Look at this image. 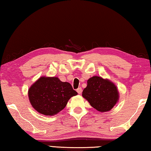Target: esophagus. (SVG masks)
I'll return each mask as SVG.
<instances>
[{
	"instance_id": "1",
	"label": "esophagus",
	"mask_w": 151,
	"mask_h": 151,
	"mask_svg": "<svg viewBox=\"0 0 151 151\" xmlns=\"http://www.w3.org/2000/svg\"><path fill=\"white\" fill-rule=\"evenodd\" d=\"M76 91H77V93L79 94H81L82 93V92H83V90H82L81 88H77V90H76Z\"/></svg>"
}]
</instances>
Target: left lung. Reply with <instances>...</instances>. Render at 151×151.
Instances as JSON below:
<instances>
[{"mask_svg":"<svg viewBox=\"0 0 151 151\" xmlns=\"http://www.w3.org/2000/svg\"><path fill=\"white\" fill-rule=\"evenodd\" d=\"M116 85L108 79L94 76L87 81L82 95L99 112H107L115 105L119 99Z\"/></svg>","mask_w":151,"mask_h":151,"instance_id":"8db88e82","label":"left lung"}]
</instances>
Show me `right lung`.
I'll list each match as a JSON object with an SVG mask.
<instances>
[{"label":"right lung","mask_w":151,"mask_h":151,"mask_svg":"<svg viewBox=\"0 0 151 151\" xmlns=\"http://www.w3.org/2000/svg\"><path fill=\"white\" fill-rule=\"evenodd\" d=\"M28 94L33 108L47 116L58 113L71 97L78 94L70 83L55 76L40 77L29 88Z\"/></svg>","instance_id":"right-lung-1"}]
</instances>
